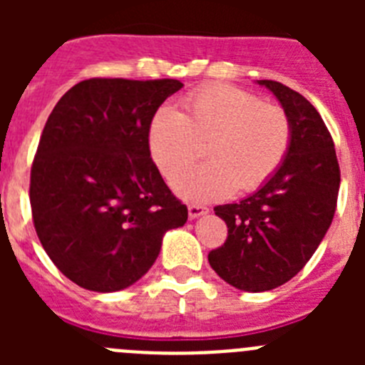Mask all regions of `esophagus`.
<instances>
[{"instance_id":"34e87169","label":"esophagus","mask_w":365,"mask_h":365,"mask_svg":"<svg viewBox=\"0 0 365 365\" xmlns=\"http://www.w3.org/2000/svg\"><path fill=\"white\" fill-rule=\"evenodd\" d=\"M206 212H208V208H206V206H201V205H188V215H190V219H195V217H199V215H205Z\"/></svg>"}]
</instances>
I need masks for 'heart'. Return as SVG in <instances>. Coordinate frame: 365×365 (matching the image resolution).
<instances>
[{
    "instance_id": "heart-1",
    "label": "heart",
    "mask_w": 365,
    "mask_h": 365,
    "mask_svg": "<svg viewBox=\"0 0 365 365\" xmlns=\"http://www.w3.org/2000/svg\"><path fill=\"white\" fill-rule=\"evenodd\" d=\"M185 113L160 108L150 128L151 157L166 179L187 165L209 143L212 160L177 175L173 188L190 201H215L235 190L252 193L285 163L292 146V122L278 104L254 93L214 83L190 93Z\"/></svg>"
}]
</instances>
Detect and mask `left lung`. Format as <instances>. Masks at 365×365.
<instances>
[{
	"mask_svg": "<svg viewBox=\"0 0 365 365\" xmlns=\"http://www.w3.org/2000/svg\"><path fill=\"white\" fill-rule=\"evenodd\" d=\"M282 102L292 122V146L263 188L214 210L228 235L208 254L227 283L248 292L283 285L305 267L334 217L340 166L333 137L305 96L274 80H259Z\"/></svg>",
	"mask_w": 365,
	"mask_h": 365,
	"instance_id": "obj_1",
	"label": "left lung"
}]
</instances>
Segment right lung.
<instances>
[{
  "instance_id": "1",
  "label": "right lung",
  "mask_w": 365,
  "mask_h": 365,
  "mask_svg": "<svg viewBox=\"0 0 365 365\" xmlns=\"http://www.w3.org/2000/svg\"><path fill=\"white\" fill-rule=\"evenodd\" d=\"M180 87L173 78L83 80L45 122L31 168L32 222L76 285H133L159 256L163 235L188 219L150 151L155 113Z\"/></svg>"
}]
</instances>
